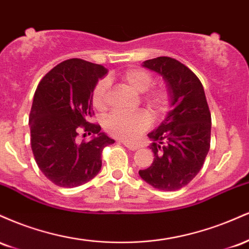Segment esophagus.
Here are the masks:
<instances>
[{"label": "esophagus", "mask_w": 249, "mask_h": 249, "mask_svg": "<svg viewBox=\"0 0 249 249\" xmlns=\"http://www.w3.org/2000/svg\"><path fill=\"white\" fill-rule=\"evenodd\" d=\"M123 144H124V145H125V147H127L128 150L136 151V150H138V148H139L138 145H136V144H131V142H123Z\"/></svg>", "instance_id": "1"}]
</instances>
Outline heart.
Returning <instances> with one entry per match:
<instances>
[{"mask_svg":"<svg viewBox=\"0 0 249 249\" xmlns=\"http://www.w3.org/2000/svg\"><path fill=\"white\" fill-rule=\"evenodd\" d=\"M123 83L133 90L142 93V102L150 112L160 118L165 115L170 105V95L164 88L148 90L153 83V77L144 69H128L122 73ZM92 104L98 111H105L110 104V88L107 79H101L92 91ZM151 125V117L145 111L133 113L115 112L104 121V128L110 136L123 141H134L139 134Z\"/></svg>","mask_w":249,"mask_h":249,"instance_id":"1","label":"heart"}]
</instances>
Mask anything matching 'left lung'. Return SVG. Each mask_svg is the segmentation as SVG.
Wrapping results in <instances>:
<instances>
[{
	"instance_id": "8db88e82",
	"label": "left lung",
	"mask_w": 249,
	"mask_h": 249,
	"mask_svg": "<svg viewBox=\"0 0 249 249\" xmlns=\"http://www.w3.org/2000/svg\"><path fill=\"white\" fill-rule=\"evenodd\" d=\"M142 67L166 82L171 110L147 134L154 158L139 176L158 190H180L199 173L210 151L212 121L204 88L193 71L171 57L147 59Z\"/></svg>"
}]
</instances>
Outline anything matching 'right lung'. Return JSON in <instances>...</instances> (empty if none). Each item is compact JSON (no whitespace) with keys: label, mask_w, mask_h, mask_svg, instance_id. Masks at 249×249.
I'll use <instances>...</instances> for the list:
<instances>
[{"label":"right lung","mask_w":249,"mask_h":249,"mask_svg":"<svg viewBox=\"0 0 249 249\" xmlns=\"http://www.w3.org/2000/svg\"><path fill=\"white\" fill-rule=\"evenodd\" d=\"M107 70L71 58L59 63L39 82L29 116L31 150L37 166L61 187H77L101 171L103 148L115 142L101 132L92 117V91ZM93 134L79 142V132Z\"/></svg>","instance_id":"add662e5"}]
</instances>
